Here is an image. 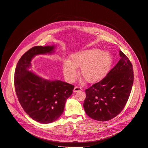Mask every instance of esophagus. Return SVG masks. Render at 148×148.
<instances>
[{
    "instance_id": "1",
    "label": "esophagus",
    "mask_w": 148,
    "mask_h": 148,
    "mask_svg": "<svg viewBox=\"0 0 148 148\" xmlns=\"http://www.w3.org/2000/svg\"><path fill=\"white\" fill-rule=\"evenodd\" d=\"M82 90V88L80 87H78V86H75L74 88V92H78L79 91H81Z\"/></svg>"
}]
</instances>
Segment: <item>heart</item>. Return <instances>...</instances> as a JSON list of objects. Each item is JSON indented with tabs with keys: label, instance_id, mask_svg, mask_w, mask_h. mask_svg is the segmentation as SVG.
Masks as SVG:
<instances>
[{
	"label": "heart",
	"instance_id": "obj_1",
	"mask_svg": "<svg viewBox=\"0 0 148 148\" xmlns=\"http://www.w3.org/2000/svg\"><path fill=\"white\" fill-rule=\"evenodd\" d=\"M113 64L110 53L99 49H90L71 55L69 61H65L62 70L65 78L73 82L77 75L76 69L81 68L80 74L89 83H96L109 72Z\"/></svg>",
	"mask_w": 148,
	"mask_h": 148
}]
</instances>
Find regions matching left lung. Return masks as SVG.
Wrapping results in <instances>:
<instances>
[{
	"label": "left lung",
	"mask_w": 148,
	"mask_h": 148,
	"mask_svg": "<svg viewBox=\"0 0 148 148\" xmlns=\"http://www.w3.org/2000/svg\"><path fill=\"white\" fill-rule=\"evenodd\" d=\"M120 60L101 81L86 90L83 106L91 119L105 122L123 110L130 96L134 79L133 66L119 51Z\"/></svg>",
	"instance_id": "obj_1"
}]
</instances>
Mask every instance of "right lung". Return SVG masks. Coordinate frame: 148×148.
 Segmentation results:
<instances>
[{
	"label": "right lung",
	"instance_id": "right-lung-1",
	"mask_svg": "<svg viewBox=\"0 0 148 148\" xmlns=\"http://www.w3.org/2000/svg\"><path fill=\"white\" fill-rule=\"evenodd\" d=\"M54 46H35L19 60L15 71L14 85L18 100L33 120L43 124L54 122L62 114L73 85L60 80L44 79L29 71L34 57L52 53Z\"/></svg>",
	"mask_w": 148,
	"mask_h": 148
}]
</instances>
